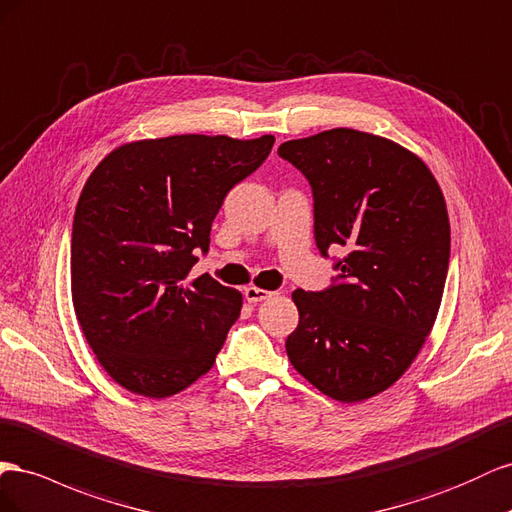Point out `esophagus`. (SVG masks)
Wrapping results in <instances>:
<instances>
[{"instance_id":"1","label":"esophagus","mask_w":512,"mask_h":512,"mask_svg":"<svg viewBox=\"0 0 512 512\" xmlns=\"http://www.w3.org/2000/svg\"><path fill=\"white\" fill-rule=\"evenodd\" d=\"M272 296H274V291H270V289H261V287H246L244 289V298L251 304H257L261 300H270Z\"/></svg>"}]
</instances>
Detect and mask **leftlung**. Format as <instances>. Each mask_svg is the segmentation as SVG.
<instances>
[{
	"mask_svg": "<svg viewBox=\"0 0 512 512\" xmlns=\"http://www.w3.org/2000/svg\"><path fill=\"white\" fill-rule=\"evenodd\" d=\"M313 188L321 255H345L339 285L296 289L285 349L326 397L360 403L410 369L440 311L450 257L442 188L425 160L392 139L332 128L281 143Z\"/></svg>",
	"mask_w": 512,
	"mask_h": 512,
	"instance_id": "obj_1",
	"label": "left lung"
}]
</instances>
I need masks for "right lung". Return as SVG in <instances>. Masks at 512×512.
<instances>
[{"instance_id":"obj_1","label":"right lung","mask_w":512,"mask_h":512,"mask_svg":"<svg viewBox=\"0 0 512 512\" xmlns=\"http://www.w3.org/2000/svg\"><path fill=\"white\" fill-rule=\"evenodd\" d=\"M272 135L130 141L87 178L72 223L70 291L100 367L122 388L167 399L206 375L240 317L242 294L201 274L225 195Z\"/></svg>"}]
</instances>
